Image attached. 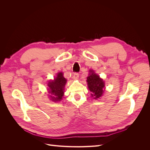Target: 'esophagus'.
I'll return each mask as SVG.
<instances>
[{
    "label": "esophagus",
    "instance_id": "34e87169",
    "mask_svg": "<svg viewBox=\"0 0 150 150\" xmlns=\"http://www.w3.org/2000/svg\"><path fill=\"white\" fill-rule=\"evenodd\" d=\"M72 78L74 80H78L79 79V74L78 73H74L73 76H72Z\"/></svg>",
    "mask_w": 150,
    "mask_h": 150
}]
</instances>
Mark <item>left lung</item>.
Returning <instances> with one entry per match:
<instances>
[{"label":"left lung","instance_id":"obj_1","mask_svg":"<svg viewBox=\"0 0 150 150\" xmlns=\"http://www.w3.org/2000/svg\"><path fill=\"white\" fill-rule=\"evenodd\" d=\"M86 82L88 87L91 91V96L94 99H100L103 96L105 91V83L103 79L98 75L94 70L89 69Z\"/></svg>","mask_w":150,"mask_h":150}]
</instances>
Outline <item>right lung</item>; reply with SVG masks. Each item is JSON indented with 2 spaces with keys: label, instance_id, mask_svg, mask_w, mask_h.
<instances>
[{
  "label": "right lung",
  "instance_id": "1",
  "mask_svg": "<svg viewBox=\"0 0 150 150\" xmlns=\"http://www.w3.org/2000/svg\"><path fill=\"white\" fill-rule=\"evenodd\" d=\"M62 72H59L53 80L50 79L47 83L48 96L50 100L54 103L61 101L64 95V88L67 79Z\"/></svg>",
  "mask_w": 150,
  "mask_h": 150
}]
</instances>
